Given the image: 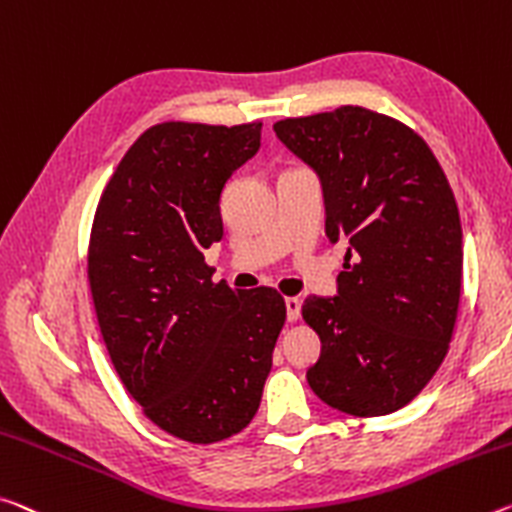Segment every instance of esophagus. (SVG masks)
<instances>
[{"mask_svg": "<svg viewBox=\"0 0 512 512\" xmlns=\"http://www.w3.org/2000/svg\"><path fill=\"white\" fill-rule=\"evenodd\" d=\"M285 305H287V319L289 321H298V316H300V300L298 298H287Z\"/></svg>", "mask_w": 512, "mask_h": 512, "instance_id": "esophagus-1", "label": "esophagus"}]
</instances>
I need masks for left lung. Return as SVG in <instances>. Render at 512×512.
Instances as JSON below:
<instances>
[{"instance_id":"8db88e82","label":"left lung","mask_w":512,"mask_h":512,"mask_svg":"<svg viewBox=\"0 0 512 512\" xmlns=\"http://www.w3.org/2000/svg\"><path fill=\"white\" fill-rule=\"evenodd\" d=\"M273 132L319 177L326 234L348 241L337 296H307L321 355L307 383L355 417L408 405L440 369L456 326L462 227L426 141L362 107L287 118Z\"/></svg>"}]
</instances>
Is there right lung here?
<instances>
[{
    "instance_id": "obj_1",
    "label": "right lung",
    "mask_w": 512,
    "mask_h": 512,
    "mask_svg": "<svg viewBox=\"0 0 512 512\" xmlns=\"http://www.w3.org/2000/svg\"><path fill=\"white\" fill-rule=\"evenodd\" d=\"M262 123H161L136 139L97 205L88 282L109 358L145 417L193 444L243 431L287 319L271 287L212 282L221 193Z\"/></svg>"
}]
</instances>
